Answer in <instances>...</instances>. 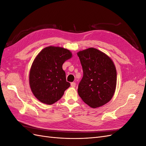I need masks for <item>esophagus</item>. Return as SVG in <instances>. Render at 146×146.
I'll return each mask as SVG.
<instances>
[{
    "instance_id": "obj_1",
    "label": "esophagus",
    "mask_w": 146,
    "mask_h": 146,
    "mask_svg": "<svg viewBox=\"0 0 146 146\" xmlns=\"http://www.w3.org/2000/svg\"><path fill=\"white\" fill-rule=\"evenodd\" d=\"M76 83H75V82H72L71 83H70V86H71L73 88L76 87Z\"/></svg>"
}]
</instances>
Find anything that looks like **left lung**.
Returning <instances> with one entry per match:
<instances>
[{"label": "left lung", "instance_id": "8db88e82", "mask_svg": "<svg viewBox=\"0 0 146 146\" xmlns=\"http://www.w3.org/2000/svg\"><path fill=\"white\" fill-rule=\"evenodd\" d=\"M83 76L78 94L90 107H102L111 100L115 92L117 72L113 60L105 53L90 47L79 51Z\"/></svg>", "mask_w": 146, "mask_h": 146}]
</instances>
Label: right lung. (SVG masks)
Returning a JSON list of instances; mask_svg holds the SVG:
<instances>
[{
    "instance_id": "add662e5",
    "label": "right lung",
    "mask_w": 146,
    "mask_h": 146,
    "mask_svg": "<svg viewBox=\"0 0 146 146\" xmlns=\"http://www.w3.org/2000/svg\"><path fill=\"white\" fill-rule=\"evenodd\" d=\"M72 56L69 50L50 46L44 48L35 57L30 70L29 85L32 93L41 102L55 103L70 86L62 66Z\"/></svg>"
}]
</instances>
